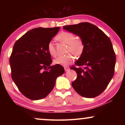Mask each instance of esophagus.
<instances>
[{
  "mask_svg": "<svg viewBox=\"0 0 125 125\" xmlns=\"http://www.w3.org/2000/svg\"><path fill=\"white\" fill-rule=\"evenodd\" d=\"M64 69H65V72H67L68 70L69 69V68L67 67V66H64Z\"/></svg>",
  "mask_w": 125,
  "mask_h": 125,
  "instance_id": "esophagus-1",
  "label": "esophagus"
}]
</instances>
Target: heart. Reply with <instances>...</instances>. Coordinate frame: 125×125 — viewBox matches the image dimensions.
I'll use <instances>...</instances> for the list:
<instances>
[{
	"label": "heart",
	"mask_w": 125,
	"mask_h": 125,
	"mask_svg": "<svg viewBox=\"0 0 125 125\" xmlns=\"http://www.w3.org/2000/svg\"><path fill=\"white\" fill-rule=\"evenodd\" d=\"M56 39L59 42L67 44V52L72 53L76 56H80L83 53L85 49V44L83 39L80 37H75L72 32L63 31L60 33ZM48 52L52 56H56V51L54 44L52 42H48L47 45ZM72 53L65 56H60L54 60V64L66 66L71 64L74 60V56Z\"/></svg>",
	"instance_id": "1"
}]
</instances>
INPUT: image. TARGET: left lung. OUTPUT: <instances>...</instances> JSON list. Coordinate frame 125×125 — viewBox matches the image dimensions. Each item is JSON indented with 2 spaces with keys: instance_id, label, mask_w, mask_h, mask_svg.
Instances as JSON below:
<instances>
[{
  "instance_id": "left-lung-1",
  "label": "left lung",
  "mask_w": 125,
  "mask_h": 125,
  "mask_svg": "<svg viewBox=\"0 0 125 125\" xmlns=\"http://www.w3.org/2000/svg\"><path fill=\"white\" fill-rule=\"evenodd\" d=\"M62 28L77 35L85 44L83 53L75 63L78 67L71 68L77 74L72 83L73 89L85 98L98 96L106 88L114 73L115 54L110 39L97 26L87 22Z\"/></svg>"
}]
</instances>
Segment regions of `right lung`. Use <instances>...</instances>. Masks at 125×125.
I'll return each instance as SVG.
<instances>
[{
  "label": "right lung",
  "instance_id": "add662e5",
  "mask_svg": "<svg viewBox=\"0 0 125 125\" xmlns=\"http://www.w3.org/2000/svg\"><path fill=\"white\" fill-rule=\"evenodd\" d=\"M59 30L60 27L32 29L13 45L10 59L12 78L27 98H45L53 89L57 77L64 73L60 65H50L52 60L47 49L48 42Z\"/></svg>",
  "mask_w": 125,
  "mask_h": 125
}]
</instances>
